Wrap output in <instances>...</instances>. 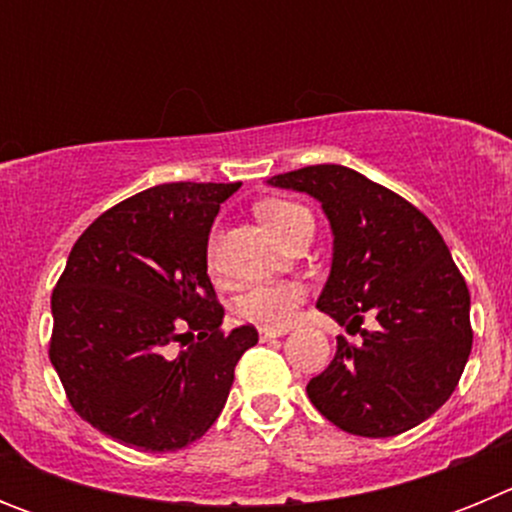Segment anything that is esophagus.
<instances>
[{
	"label": "esophagus",
	"mask_w": 512,
	"mask_h": 512,
	"mask_svg": "<svg viewBox=\"0 0 512 512\" xmlns=\"http://www.w3.org/2000/svg\"><path fill=\"white\" fill-rule=\"evenodd\" d=\"M287 325H282V328H271V325H264V328L259 330V336H261V341H271V338H279V336H284V333H287Z\"/></svg>",
	"instance_id": "1"
}]
</instances>
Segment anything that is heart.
<instances>
[{
  "mask_svg": "<svg viewBox=\"0 0 512 512\" xmlns=\"http://www.w3.org/2000/svg\"><path fill=\"white\" fill-rule=\"evenodd\" d=\"M256 210L282 243L292 241L302 230H315L312 212L295 200H266ZM212 248H215V243H210V259ZM302 300H305V287L300 282H292V279L253 284L235 300V315L241 320H248V323L282 328L295 318Z\"/></svg>",
  "mask_w": 512,
  "mask_h": 512,
  "instance_id": "1",
  "label": "heart"
}]
</instances>
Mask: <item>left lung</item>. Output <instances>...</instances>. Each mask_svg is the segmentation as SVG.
I'll use <instances>...</instances> for the list:
<instances>
[{
	"label": "left lung",
	"instance_id": "8db88e82",
	"mask_svg": "<svg viewBox=\"0 0 512 512\" xmlns=\"http://www.w3.org/2000/svg\"><path fill=\"white\" fill-rule=\"evenodd\" d=\"M271 184L312 194L333 228V269L318 307L359 330L338 336L307 397L341 431L390 438L431 418L472 351L469 287L436 225L405 197L338 164L287 171ZM372 314L375 328L361 329Z\"/></svg>",
	"mask_w": 512,
	"mask_h": 512
}]
</instances>
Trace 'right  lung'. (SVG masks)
Instances as JSON below:
<instances>
[{
    "instance_id": "1",
    "label": "right lung",
    "mask_w": 512,
    "mask_h": 512,
    "mask_svg": "<svg viewBox=\"0 0 512 512\" xmlns=\"http://www.w3.org/2000/svg\"><path fill=\"white\" fill-rule=\"evenodd\" d=\"M238 187L158 184L104 210L71 248L48 356L74 413L104 436L182 451L223 413L235 364L259 341L253 325L220 328L207 277L212 220ZM174 342L188 348L174 355Z\"/></svg>"
}]
</instances>
